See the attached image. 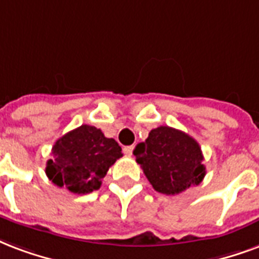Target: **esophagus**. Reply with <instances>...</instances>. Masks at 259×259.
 <instances>
[{
  "instance_id": "34e87169",
  "label": "esophagus",
  "mask_w": 259,
  "mask_h": 259,
  "mask_svg": "<svg viewBox=\"0 0 259 259\" xmlns=\"http://www.w3.org/2000/svg\"><path fill=\"white\" fill-rule=\"evenodd\" d=\"M133 145H129V147H125L123 148V153H125L126 156H132V153H133Z\"/></svg>"
}]
</instances>
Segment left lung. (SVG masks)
Instances as JSON below:
<instances>
[{
    "mask_svg": "<svg viewBox=\"0 0 259 259\" xmlns=\"http://www.w3.org/2000/svg\"><path fill=\"white\" fill-rule=\"evenodd\" d=\"M136 161L156 191L175 195L202 182L205 165L194 138L169 126H159L134 149Z\"/></svg>",
    "mask_w": 259,
    "mask_h": 259,
    "instance_id": "1",
    "label": "left lung"
}]
</instances>
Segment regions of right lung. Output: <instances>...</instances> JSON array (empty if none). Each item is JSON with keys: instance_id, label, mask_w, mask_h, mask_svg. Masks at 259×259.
<instances>
[{"instance_id": "obj_1", "label": "right lung", "mask_w": 259, "mask_h": 259, "mask_svg": "<svg viewBox=\"0 0 259 259\" xmlns=\"http://www.w3.org/2000/svg\"><path fill=\"white\" fill-rule=\"evenodd\" d=\"M53 156L47 161V178L58 187L87 194L100 189L108 168L122 157V149L100 129L81 125L55 141Z\"/></svg>"}]
</instances>
